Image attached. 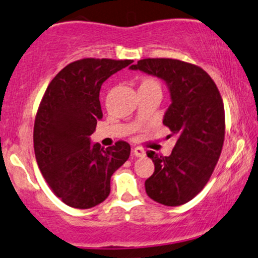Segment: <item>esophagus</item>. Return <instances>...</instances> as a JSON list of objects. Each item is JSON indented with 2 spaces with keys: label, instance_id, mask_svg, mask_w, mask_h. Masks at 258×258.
Returning a JSON list of instances; mask_svg holds the SVG:
<instances>
[{
  "label": "esophagus",
  "instance_id": "1",
  "mask_svg": "<svg viewBox=\"0 0 258 258\" xmlns=\"http://www.w3.org/2000/svg\"><path fill=\"white\" fill-rule=\"evenodd\" d=\"M133 153L136 157H144L145 156V150L141 147H133Z\"/></svg>",
  "mask_w": 258,
  "mask_h": 258
}]
</instances>
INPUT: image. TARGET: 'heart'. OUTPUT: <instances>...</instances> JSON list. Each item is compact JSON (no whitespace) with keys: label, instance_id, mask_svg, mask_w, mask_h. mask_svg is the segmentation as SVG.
Here are the masks:
<instances>
[{"label":"heart","instance_id":"obj_1","mask_svg":"<svg viewBox=\"0 0 258 258\" xmlns=\"http://www.w3.org/2000/svg\"><path fill=\"white\" fill-rule=\"evenodd\" d=\"M140 88H157V89H160L159 82L153 77H145L144 80L141 81Z\"/></svg>","mask_w":258,"mask_h":258}]
</instances>
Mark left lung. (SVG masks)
<instances>
[{
	"label": "left lung",
	"instance_id": "left-lung-1",
	"mask_svg": "<svg viewBox=\"0 0 258 258\" xmlns=\"http://www.w3.org/2000/svg\"><path fill=\"white\" fill-rule=\"evenodd\" d=\"M132 70L166 83L171 104L163 124L176 136L169 157L147 151L154 172L147 196L166 207L192 201L210 180L225 141V107L213 78L199 66L176 59H142Z\"/></svg>",
	"mask_w": 258,
	"mask_h": 258
}]
</instances>
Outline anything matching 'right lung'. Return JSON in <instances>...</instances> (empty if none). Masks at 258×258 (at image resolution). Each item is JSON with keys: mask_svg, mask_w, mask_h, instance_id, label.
I'll list each match as a JSON object with an SVG mask.
<instances>
[{"mask_svg": "<svg viewBox=\"0 0 258 258\" xmlns=\"http://www.w3.org/2000/svg\"><path fill=\"white\" fill-rule=\"evenodd\" d=\"M133 60L87 57L65 66L45 90L33 125L39 170L66 205L89 209L107 198L111 176L130 156V145L90 144L102 118L99 94L110 76Z\"/></svg>", "mask_w": 258, "mask_h": 258, "instance_id": "1", "label": "right lung"}]
</instances>
